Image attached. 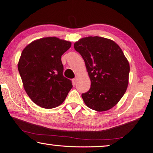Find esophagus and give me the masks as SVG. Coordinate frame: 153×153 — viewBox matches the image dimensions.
<instances>
[{"label":"esophagus","mask_w":153,"mask_h":153,"mask_svg":"<svg viewBox=\"0 0 153 153\" xmlns=\"http://www.w3.org/2000/svg\"><path fill=\"white\" fill-rule=\"evenodd\" d=\"M77 80H78V77H77V76H76L75 78H74V79H73V83H74V85H75L76 83Z\"/></svg>","instance_id":"34e87169"}]
</instances>
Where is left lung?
<instances>
[{"instance_id":"obj_1","label":"left lung","mask_w":153,"mask_h":153,"mask_svg":"<svg viewBox=\"0 0 153 153\" xmlns=\"http://www.w3.org/2000/svg\"><path fill=\"white\" fill-rule=\"evenodd\" d=\"M84 59L91 88L82 98L93 110L108 111L117 105L128 84L130 67L121 48L110 39L88 36L74 44Z\"/></svg>"}]
</instances>
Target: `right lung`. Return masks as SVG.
Instances as JSON below:
<instances>
[{"instance_id":"add662e5","label":"right lung","mask_w":153,"mask_h":153,"mask_svg":"<svg viewBox=\"0 0 153 153\" xmlns=\"http://www.w3.org/2000/svg\"><path fill=\"white\" fill-rule=\"evenodd\" d=\"M71 42L47 37L30 43L21 53L18 69L25 90L37 105L45 108L62 104L73 87L63 76L61 56Z\"/></svg>"}]
</instances>
